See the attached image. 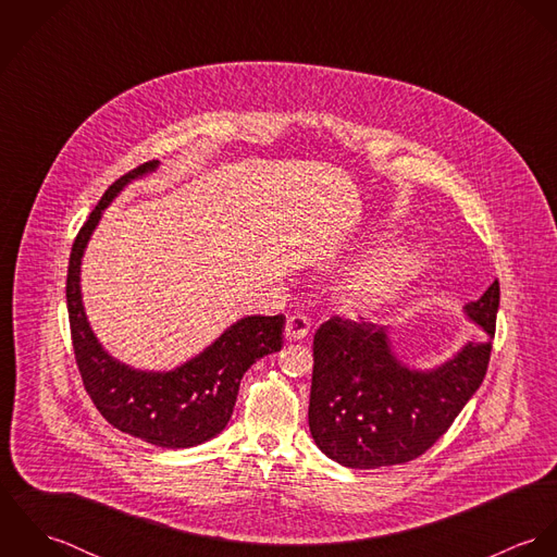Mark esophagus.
<instances>
[{"instance_id":"obj_1","label":"esophagus","mask_w":557,"mask_h":557,"mask_svg":"<svg viewBox=\"0 0 557 557\" xmlns=\"http://www.w3.org/2000/svg\"><path fill=\"white\" fill-rule=\"evenodd\" d=\"M311 332V319L307 318L305 313H294L287 318L285 323V336L289 341H300Z\"/></svg>"}]
</instances>
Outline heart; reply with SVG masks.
<instances>
[{"instance_id":"obj_1","label":"heart","mask_w":557,"mask_h":557,"mask_svg":"<svg viewBox=\"0 0 557 557\" xmlns=\"http://www.w3.org/2000/svg\"><path fill=\"white\" fill-rule=\"evenodd\" d=\"M422 268L424 257L418 248L391 246L347 272L343 296L354 307H380L400 296L420 276Z\"/></svg>"}]
</instances>
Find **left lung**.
Wrapping results in <instances>:
<instances>
[{
    "label": "left lung",
    "mask_w": 557,
    "mask_h": 557,
    "mask_svg": "<svg viewBox=\"0 0 557 557\" xmlns=\"http://www.w3.org/2000/svg\"><path fill=\"white\" fill-rule=\"evenodd\" d=\"M499 283L468 305L478 341L444 367L418 373L391 354L371 321H323L313 338L311 435L323 455L351 470H375L424 455L482 384L491 358Z\"/></svg>",
    "instance_id": "obj_1"
}]
</instances>
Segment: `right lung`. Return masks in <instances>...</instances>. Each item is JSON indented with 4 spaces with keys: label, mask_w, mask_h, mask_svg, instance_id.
Masks as SVG:
<instances>
[{
    "label": "right lung",
    "mask_w": 557,
    "mask_h": 557,
    "mask_svg": "<svg viewBox=\"0 0 557 557\" xmlns=\"http://www.w3.org/2000/svg\"><path fill=\"white\" fill-rule=\"evenodd\" d=\"M157 164V160L144 162L115 180L83 223L69 261V321L85 393L102 418L122 433L160 448H190L212 440L227 426L242 375L252 362L281 349L285 318L239 319L201 356L171 373L133 371L115 362L98 345L81 305V255L109 201L126 182L152 171Z\"/></svg>",
    "instance_id": "add662e5"
}]
</instances>
